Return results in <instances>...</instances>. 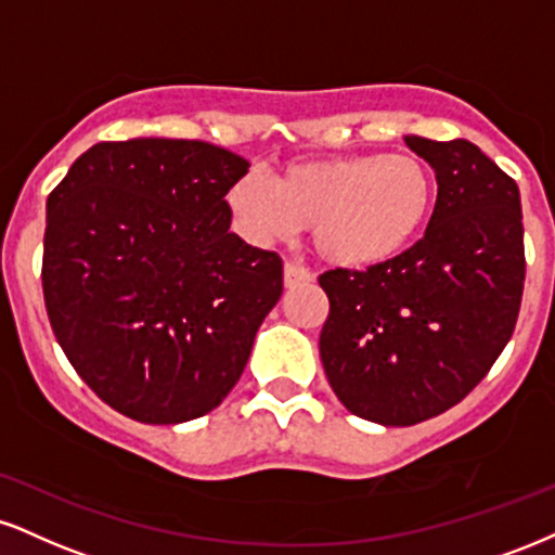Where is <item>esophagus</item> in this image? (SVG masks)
<instances>
[{
  "label": "esophagus",
  "instance_id": "1",
  "mask_svg": "<svg viewBox=\"0 0 555 555\" xmlns=\"http://www.w3.org/2000/svg\"><path fill=\"white\" fill-rule=\"evenodd\" d=\"M315 279V273L310 269H305V266L299 263H292V260H286L284 263V284L286 286H297V284H307Z\"/></svg>",
  "mask_w": 555,
  "mask_h": 555
}]
</instances>
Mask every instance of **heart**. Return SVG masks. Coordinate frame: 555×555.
<instances>
[{"label": "heart", "mask_w": 555, "mask_h": 555, "mask_svg": "<svg viewBox=\"0 0 555 555\" xmlns=\"http://www.w3.org/2000/svg\"><path fill=\"white\" fill-rule=\"evenodd\" d=\"M437 180L416 155H338L292 163L271 185L248 170L227 193L232 217L256 243L310 227L312 248L341 269L398 256L429 219Z\"/></svg>", "instance_id": "obj_1"}]
</instances>
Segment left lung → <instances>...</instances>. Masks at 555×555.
I'll return each mask as SVG.
<instances>
[{"mask_svg": "<svg viewBox=\"0 0 555 555\" xmlns=\"http://www.w3.org/2000/svg\"><path fill=\"white\" fill-rule=\"evenodd\" d=\"M405 144L437 172L424 237L370 269L320 273V359L353 416L413 426L489 375L517 325L525 230L514 178L468 139Z\"/></svg>", "mask_w": 555, "mask_h": 555, "instance_id": "left-lung-1", "label": "left lung"}]
</instances>
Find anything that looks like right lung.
<instances>
[{
	"instance_id": "right-lung-1",
	"label": "right lung",
	"mask_w": 555,
	"mask_h": 555,
	"mask_svg": "<svg viewBox=\"0 0 555 555\" xmlns=\"http://www.w3.org/2000/svg\"><path fill=\"white\" fill-rule=\"evenodd\" d=\"M248 159L198 139L100 142L49 193L43 299L90 390L142 424L217 409L279 302L284 266L230 232Z\"/></svg>"
}]
</instances>
